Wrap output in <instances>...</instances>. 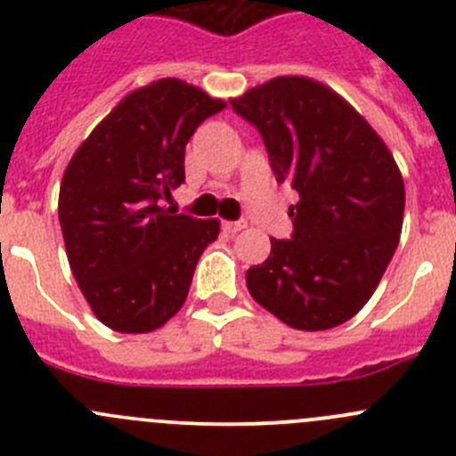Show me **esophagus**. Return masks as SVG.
<instances>
[{
    "label": "esophagus",
    "mask_w": 456,
    "mask_h": 456,
    "mask_svg": "<svg viewBox=\"0 0 456 456\" xmlns=\"http://www.w3.org/2000/svg\"><path fill=\"white\" fill-rule=\"evenodd\" d=\"M223 227H224V232H229V233L242 232V229L247 227V220L245 218H242V220H229V223H223Z\"/></svg>",
    "instance_id": "obj_1"
}]
</instances>
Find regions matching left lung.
I'll list each match as a JSON object with an SVG mask.
<instances>
[{
	"instance_id": "left-lung-1",
	"label": "left lung",
	"mask_w": 456,
	"mask_h": 456,
	"mask_svg": "<svg viewBox=\"0 0 456 456\" xmlns=\"http://www.w3.org/2000/svg\"><path fill=\"white\" fill-rule=\"evenodd\" d=\"M256 126L289 207L291 240L247 271L251 297L284 324L324 330L351 320L399 245L403 181L386 142L338 92L306 77H275L229 101Z\"/></svg>"
}]
</instances>
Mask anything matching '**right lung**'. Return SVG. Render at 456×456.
<instances>
[{
    "mask_svg": "<svg viewBox=\"0 0 456 456\" xmlns=\"http://www.w3.org/2000/svg\"><path fill=\"white\" fill-rule=\"evenodd\" d=\"M224 101L181 79L130 92L81 142L59 190L68 262L94 315L118 333H150L185 305L216 218L163 207L185 183V145Z\"/></svg>",
    "mask_w": 456,
    "mask_h": 456,
    "instance_id": "1",
    "label": "right lung"
}]
</instances>
